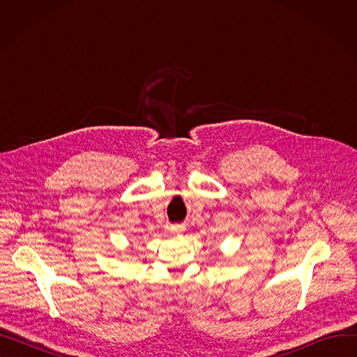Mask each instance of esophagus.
<instances>
[{
	"label": "esophagus",
	"mask_w": 357,
	"mask_h": 357,
	"mask_svg": "<svg viewBox=\"0 0 357 357\" xmlns=\"http://www.w3.org/2000/svg\"><path fill=\"white\" fill-rule=\"evenodd\" d=\"M185 230V226L183 224H174V226H171V231H183Z\"/></svg>",
	"instance_id": "obj_1"
}]
</instances>
